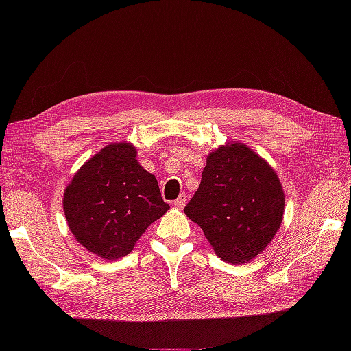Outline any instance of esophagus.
I'll return each mask as SVG.
<instances>
[{"mask_svg":"<svg viewBox=\"0 0 351 351\" xmlns=\"http://www.w3.org/2000/svg\"><path fill=\"white\" fill-rule=\"evenodd\" d=\"M186 200H187V196L184 193H182V195L177 197V200L174 202V206L178 208V209H183L184 205H186Z\"/></svg>","mask_w":351,"mask_h":351,"instance_id":"1","label":"esophagus"}]
</instances>
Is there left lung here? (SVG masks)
I'll return each instance as SVG.
<instances>
[{
	"instance_id": "8db88e82",
	"label": "left lung",
	"mask_w": 351,
	"mask_h": 351,
	"mask_svg": "<svg viewBox=\"0 0 351 351\" xmlns=\"http://www.w3.org/2000/svg\"><path fill=\"white\" fill-rule=\"evenodd\" d=\"M284 205L275 169L247 145L232 141L206 156L199 189L184 214L204 230L219 259L241 265L272 241Z\"/></svg>"
}]
</instances>
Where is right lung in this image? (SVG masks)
<instances>
[{"label":"right lung","mask_w":351,"mask_h":351,"mask_svg":"<svg viewBox=\"0 0 351 351\" xmlns=\"http://www.w3.org/2000/svg\"><path fill=\"white\" fill-rule=\"evenodd\" d=\"M130 142H114L88 159L64 190L67 226L98 258L129 254L152 222L169 209L156 177L137 162Z\"/></svg>","instance_id":"1"}]
</instances>
